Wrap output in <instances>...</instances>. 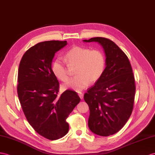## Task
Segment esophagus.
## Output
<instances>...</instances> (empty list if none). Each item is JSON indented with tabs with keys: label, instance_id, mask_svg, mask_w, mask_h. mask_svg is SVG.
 <instances>
[{
	"label": "esophagus",
	"instance_id": "34e87169",
	"mask_svg": "<svg viewBox=\"0 0 155 155\" xmlns=\"http://www.w3.org/2000/svg\"><path fill=\"white\" fill-rule=\"evenodd\" d=\"M78 95H79V97H80V99H82L83 98H84V93H78Z\"/></svg>",
	"mask_w": 155,
	"mask_h": 155
}]
</instances>
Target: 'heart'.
<instances>
[{
	"mask_svg": "<svg viewBox=\"0 0 155 155\" xmlns=\"http://www.w3.org/2000/svg\"><path fill=\"white\" fill-rule=\"evenodd\" d=\"M65 60L69 67H75V75L64 85L65 89L81 91L90 83L99 81L104 73L107 59L104 52L99 49L75 46L66 52ZM52 73L58 80L66 81L69 78L68 68L60 58L55 59L52 63Z\"/></svg>",
	"mask_w": 155,
	"mask_h": 155,
	"instance_id": "b5f03b06",
	"label": "heart"
}]
</instances>
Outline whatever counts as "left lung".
<instances>
[{"label":"left lung","mask_w":155,"mask_h":155,"mask_svg":"<svg viewBox=\"0 0 155 155\" xmlns=\"http://www.w3.org/2000/svg\"><path fill=\"white\" fill-rule=\"evenodd\" d=\"M85 42H98L107 56L104 73L84 95L90 110L89 129L101 136L119 131L130 118L134 109L135 83L127 55L112 41L93 37Z\"/></svg>","instance_id":"left-lung-1"}]
</instances>
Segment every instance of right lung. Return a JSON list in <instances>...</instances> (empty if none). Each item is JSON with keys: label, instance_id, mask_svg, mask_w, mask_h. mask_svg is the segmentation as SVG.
<instances>
[{"label": "right lung", "instance_id": "add662e5", "mask_svg": "<svg viewBox=\"0 0 155 155\" xmlns=\"http://www.w3.org/2000/svg\"><path fill=\"white\" fill-rule=\"evenodd\" d=\"M66 44V41L36 44L25 52L18 68L17 91L22 110L34 130L49 140L68 133L66 119L81 100L70 89L58 95L60 84L51 70L56 52Z\"/></svg>", "mask_w": 155, "mask_h": 155}]
</instances>
